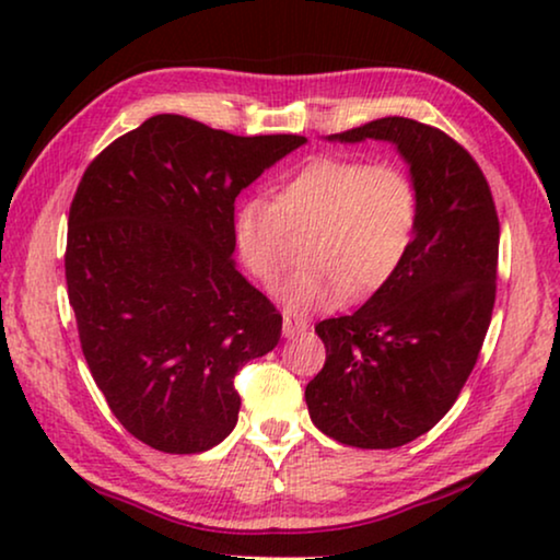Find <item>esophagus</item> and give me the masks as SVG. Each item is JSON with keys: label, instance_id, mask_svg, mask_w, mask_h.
<instances>
[{"label": "esophagus", "instance_id": "1", "mask_svg": "<svg viewBox=\"0 0 560 560\" xmlns=\"http://www.w3.org/2000/svg\"><path fill=\"white\" fill-rule=\"evenodd\" d=\"M308 331V320L298 316H282V336L285 339H295V336H303Z\"/></svg>", "mask_w": 560, "mask_h": 560}]
</instances>
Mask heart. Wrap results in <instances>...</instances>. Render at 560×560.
Segmentation results:
<instances>
[{
	"label": "heart",
	"instance_id": "b5f03b06",
	"mask_svg": "<svg viewBox=\"0 0 560 560\" xmlns=\"http://www.w3.org/2000/svg\"><path fill=\"white\" fill-rule=\"evenodd\" d=\"M418 226V188L400 165L316 158L275 196L244 198L232 219L240 262L275 290L293 265L290 234H310L311 265L285 288L290 308H336L387 285L408 257Z\"/></svg>",
	"mask_w": 560,
	"mask_h": 560
}]
</instances>
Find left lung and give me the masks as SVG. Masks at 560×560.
I'll return each mask as SVG.
<instances>
[{"mask_svg":"<svg viewBox=\"0 0 560 560\" xmlns=\"http://www.w3.org/2000/svg\"><path fill=\"white\" fill-rule=\"evenodd\" d=\"M328 140L393 142L418 188L410 252L362 308L316 326L326 364L305 387L313 425L357 448L431 431L477 364L492 320L500 219L474 158L441 129L385 117Z\"/></svg>","mask_w":560,"mask_h":560,"instance_id":"obj_1","label":"left lung"}]
</instances>
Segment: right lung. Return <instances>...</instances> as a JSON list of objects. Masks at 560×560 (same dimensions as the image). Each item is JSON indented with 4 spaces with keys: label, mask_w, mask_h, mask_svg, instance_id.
Returning <instances> with one entry per match:
<instances>
[{
    "label": "right lung",
    "mask_w": 560,
    "mask_h": 560,
    "mask_svg": "<svg viewBox=\"0 0 560 560\" xmlns=\"http://www.w3.org/2000/svg\"><path fill=\"white\" fill-rule=\"evenodd\" d=\"M305 142L158 114L83 173L68 213V301L94 382L137 441L201 454L234 431V374L282 331L232 259L234 201Z\"/></svg>",
    "instance_id": "1"
}]
</instances>
